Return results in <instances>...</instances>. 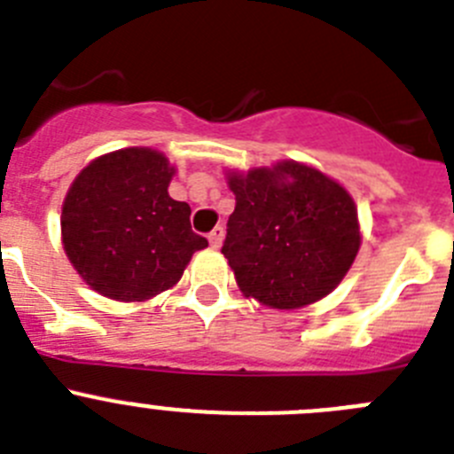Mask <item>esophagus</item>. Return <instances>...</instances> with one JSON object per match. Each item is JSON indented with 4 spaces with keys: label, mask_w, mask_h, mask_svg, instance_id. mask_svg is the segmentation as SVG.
Wrapping results in <instances>:
<instances>
[{
    "label": "esophagus",
    "mask_w": 454,
    "mask_h": 454,
    "mask_svg": "<svg viewBox=\"0 0 454 454\" xmlns=\"http://www.w3.org/2000/svg\"><path fill=\"white\" fill-rule=\"evenodd\" d=\"M207 241H210V247H213V248L222 247V241H223V228H222V226L215 228V231L210 232V235H207Z\"/></svg>",
    "instance_id": "esophagus-1"
}]
</instances>
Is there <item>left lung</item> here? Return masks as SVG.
<instances>
[{
    "label": "left lung",
    "instance_id": "obj_1",
    "mask_svg": "<svg viewBox=\"0 0 454 454\" xmlns=\"http://www.w3.org/2000/svg\"><path fill=\"white\" fill-rule=\"evenodd\" d=\"M235 213L223 257L247 298L270 309H302L332 294L361 248L351 194L320 169L278 160L228 169Z\"/></svg>",
    "mask_w": 454,
    "mask_h": 454
}]
</instances>
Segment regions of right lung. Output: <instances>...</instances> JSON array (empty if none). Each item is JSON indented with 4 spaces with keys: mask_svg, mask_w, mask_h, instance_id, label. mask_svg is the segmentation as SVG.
<instances>
[{
    "mask_svg": "<svg viewBox=\"0 0 454 454\" xmlns=\"http://www.w3.org/2000/svg\"><path fill=\"white\" fill-rule=\"evenodd\" d=\"M176 168L152 147H125L80 169L62 201V248L105 298L145 302L172 289L207 247L190 206L169 197Z\"/></svg>",
    "mask_w": 454,
    "mask_h": 454,
    "instance_id": "right-lung-1",
    "label": "right lung"
}]
</instances>
